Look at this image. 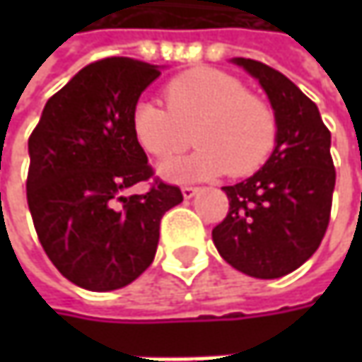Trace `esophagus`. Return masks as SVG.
<instances>
[{
  "label": "esophagus",
  "mask_w": 362,
  "mask_h": 362,
  "mask_svg": "<svg viewBox=\"0 0 362 362\" xmlns=\"http://www.w3.org/2000/svg\"><path fill=\"white\" fill-rule=\"evenodd\" d=\"M181 193H183V197H185V199H191L193 195H197V193H199V187H191V185H185V187L181 189Z\"/></svg>",
  "instance_id": "obj_1"
}]
</instances>
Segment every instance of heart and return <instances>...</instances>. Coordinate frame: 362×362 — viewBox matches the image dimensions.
Masks as SVG:
<instances>
[{
	"label": "heart",
	"instance_id": "obj_1",
	"mask_svg": "<svg viewBox=\"0 0 362 362\" xmlns=\"http://www.w3.org/2000/svg\"><path fill=\"white\" fill-rule=\"evenodd\" d=\"M163 92L167 106L145 98L132 108L136 143L157 159L185 151L193 136L202 145L191 157L163 163L165 179L189 181L226 171L245 177L266 163L276 143V117L238 78L193 68L167 82Z\"/></svg>",
	"mask_w": 362,
	"mask_h": 362
}]
</instances>
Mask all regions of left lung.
<instances>
[{
  "label": "left lung",
  "mask_w": 362,
  "mask_h": 362,
  "mask_svg": "<svg viewBox=\"0 0 362 362\" xmlns=\"http://www.w3.org/2000/svg\"><path fill=\"white\" fill-rule=\"evenodd\" d=\"M231 62L268 94L278 131L266 165L223 187L230 211L211 238L235 270L262 280L282 278L313 256L327 233L337 181L330 131L318 106L282 72L250 58Z\"/></svg>",
  "instance_id": "left-lung-1"
}]
</instances>
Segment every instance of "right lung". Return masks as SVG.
Instances as JSON below:
<instances>
[{"label":"right lung","mask_w":362,"mask_h":362,"mask_svg":"<svg viewBox=\"0 0 362 362\" xmlns=\"http://www.w3.org/2000/svg\"><path fill=\"white\" fill-rule=\"evenodd\" d=\"M159 66L105 58L49 98L28 141V205L46 256L72 284L119 290L153 264L160 217L183 202L159 179L132 134V108Z\"/></svg>","instance_id":"right-lung-1"}]
</instances>
